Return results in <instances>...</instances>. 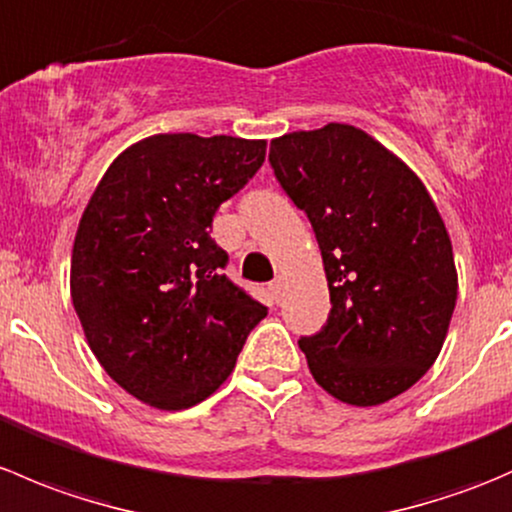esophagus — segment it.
Instances as JSON below:
<instances>
[{
    "mask_svg": "<svg viewBox=\"0 0 512 512\" xmlns=\"http://www.w3.org/2000/svg\"><path fill=\"white\" fill-rule=\"evenodd\" d=\"M282 289H285V282H282V277H275V280L270 282V294L275 302H280L282 299Z\"/></svg>",
    "mask_w": 512,
    "mask_h": 512,
    "instance_id": "obj_1",
    "label": "esophagus"
}]
</instances>
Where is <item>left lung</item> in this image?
I'll use <instances>...</instances> for the list:
<instances>
[{
	"instance_id": "left-lung-1",
	"label": "left lung",
	"mask_w": 512,
	"mask_h": 512,
	"mask_svg": "<svg viewBox=\"0 0 512 512\" xmlns=\"http://www.w3.org/2000/svg\"><path fill=\"white\" fill-rule=\"evenodd\" d=\"M270 163L327 275V324L299 339L309 371L344 404H386L446 342L458 299L446 223L414 170L349 123L272 138Z\"/></svg>"
}]
</instances>
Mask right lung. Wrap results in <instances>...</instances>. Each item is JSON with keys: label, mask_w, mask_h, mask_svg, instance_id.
<instances>
[{"label": "right lung", "mask_w": 512, "mask_h": 512, "mask_svg": "<svg viewBox=\"0 0 512 512\" xmlns=\"http://www.w3.org/2000/svg\"><path fill=\"white\" fill-rule=\"evenodd\" d=\"M267 141L156 133L121 153L79 220L71 299L91 352L146 406L220 389L267 307L223 275L213 215L265 163Z\"/></svg>", "instance_id": "add662e5"}]
</instances>
